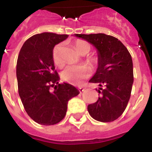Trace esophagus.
<instances>
[{"instance_id":"obj_1","label":"esophagus","mask_w":152,"mask_h":152,"mask_svg":"<svg viewBox=\"0 0 152 152\" xmlns=\"http://www.w3.org/2000/svg\"><path fill=\"white\" fill-rule=\"evenodd\" d=\"M78 90H79V91H80V93H82L83 91H84V90H85V88H83V87H79Z\"/></svg>"}]
</instances>
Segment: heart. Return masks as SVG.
I'll list each match as a JSON object with an SVG mask.
<instances>
[{"instance_id": "heart-1", "label": "heart", "mask_w": 152, "mask_h": 152, "mask_svg": "<svg viewBox=\"0 0 152 152\" xmlns=\"http://www.w3.org/2000/svg\"><path fill=\"white\" fill-rule=\"evenodd\" d=\"M75 47L80 55L88 54L91 50V44L84 40H77L75 42ZM61 43L56 45L52 49V59L56 66L58 67L63 64V60L61 56ZM87 61L92 67H96L98 64V59L96 57H89L88 58ZM91 73V68L88 64H82L78 65H68L61 72V77L68 82L77 84L83 79L88 77Z\"/></svg>"}]
</instances>
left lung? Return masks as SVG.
Here are the masks:
<instances>
[{
    "label": "left lung",
    "instance_id": "obj_1",
    "mask_svg": "<svg viewBox=\"0 0 152 152\" xmlns=\"http://www.w3.org/2000/svg\"><path fill=\"white\" fill-rule=\"evenodd\" d=\"M94 45L98 50V68L89 80L96 83L100 94L96 103L88 107L97 121L116 120L126 110L133 84V64L127 48L117 38L104 33L75 34Z\"/></svg>",
    "mask_w": 152,
    "mask_h": 152
}]
</instances>
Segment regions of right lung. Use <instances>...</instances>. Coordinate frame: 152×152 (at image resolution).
<instances>
[{"instance_id": "1", "label": "right lung", "mask_w": 152, "mask_h": 152, "mask_svg": "<svg viewBox=\"0 0 152 152\" xmlns=\"http://www.w3.org/2000/svg\"><path fill=\"white\" fill-rule=\"evenodd\" d=\"M68 36L52 33L36 34L24 42L19 53V95L29 117L39 124L51 126L61 121L66 115L68 100L80 93L72 84H58L59 76L52 59L54 46Z\"/></svg>"}]
</instances>
